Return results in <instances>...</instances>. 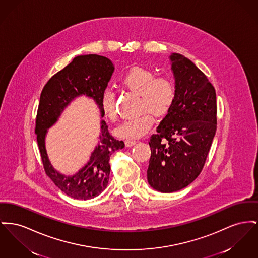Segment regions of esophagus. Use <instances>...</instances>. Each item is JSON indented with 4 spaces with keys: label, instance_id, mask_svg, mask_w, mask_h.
Here are the masks:
<instances>
[{
    "label": "esophagus",
    "instance_id": "34e87169",
    "mask_svg": "<svg viewBox=\"0 0 258 258\" xmlns=\"http://www.w3.org/2000/svg\"><path fill=\"white\" fill-rule=\"evenodd\" d=\"M124 143H125V145L127 146V147H132V146H134V145H136L137 142L136 140H132V139H127V140H125L124 141Z\"/></svg>",
    "mask_w": 258,
    "mask_h": 258
}]
</instances>
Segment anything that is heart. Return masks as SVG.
<instances>
[{
	"instance_id": "1",
	"label": "heart",
	"mask_w": 258,
	"mask_h": 258,
	"mask_svg": "<svg viewBox=\"0 0 258 258\" xmlns=\"http://www.w3.org/2000/svg\"><path fill=\"white\" fill-rule=\"evenodd\" d=\"M121 82L130 91L140 95L139 110L144 113L123 121L115 128L114 133L117 137L126 139L143 137L154 123L152 114L156 117H163L173 105L176 96L175 86L169 78L156 77L152 70L143 67L131 69ZM101 106L109 120L115 121L117 119L116 98L113 91H103Z\"/></svg>"
}]
</instances>
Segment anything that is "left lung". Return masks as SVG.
<instances>
[{"mask_svg": "<svg viewBox=\"0 0 258 258\" xmlns=\"http://www.w3.org/2000/svg\"><path fill=\"white\" fill-rule=\"evenodd\" d=\"M176 96L149 145L147 179L162 193L194 181L206 163L216 132V93L207 76L184 55L171 53Z\"/></svg>", "mask_w": 258, "mask_h": 258, "instance_id": "left-lung-1", "label": "left lung"}]
</instances>
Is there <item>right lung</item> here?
<instances>
[{
  "mask_svg": "<svg viewBox=\"0 0 258 258\" xmlns=\"http://www.w3.org/2000/svg\"><path fill=\"white\" fill-rule=\"evenodd\" d=\"M112 61L97 54L79 55L51 77L44 87L36 119L35 134L46 173L63 193L77 200H91L101 194L108 185L110 157L124 147L123 141L117 140L108 132L106 121H100L98 143L91 152L87 164L72 175L56 170L47 155V130L58 121L63 111L80 96L91 98L104 117L101 96L114 73Z\"/></svg>",
  "mask_w": 258,
  "mask_h": 258,
  "instance_id": "right-lung-1",
  "label": "right lung"
}]
</instances>
